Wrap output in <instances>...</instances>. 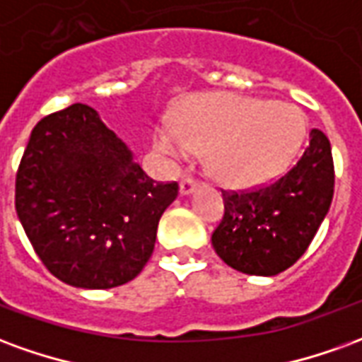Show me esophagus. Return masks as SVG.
I'll return each mask as SVG.
<instances>
[{
	"label": "esophagus",
	"mask_w": 362,
	"mask_h": 362,
	"mask_svg": "<svg viewBox=\"0 0 362 362\" xmlns=\"http://www.w3.org/2000/svg\"><path fill=\"white\" fill-rule=\"evenodd\" d=\"M197 182L194 180V178H184V180L180 182V196H189L194 189H196Z\"/></svg>",
	"instance_id": "esophagus-1"
}]
</instances>
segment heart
Masks as SVG:
<instances>
[{
	"label": "heart",
	"instance_id": "heart-1",
	"mask_svg": "<svg viewBox=\"0 0 362 362\" xmlns=\"http://www.w3.org/2000/svg\"><path fill=\"white\" fill-rule=\"evenodd\" d=\"M306 135L296 106L238 95H197L182 104L176 122L153 129V149L180 163L205 153L213 180L246 189L275 180L295 160Z\"/></svg>",
	"mask_w": 362,
	"mask_h": 362
}]
</instances>
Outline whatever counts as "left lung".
<instances>
[{
    "mask_svg": "<svg viewBox=\"0 0 362 362\" xmlns=\"http://www.w3.org/2000/svg\"><path fill=\"white\" fill-rule=\"evenodd\" d=\"M334 158L324 132L279 180L252 192H223L225 215L211 235L217 256L236 272L272 277L303 256L329 211Z\"/></svg>",
    "mask_w": 362,
    "mask_h": 362,
    "instance_id": "8db88e82",
    "label": "left lung"
}]
</instances>
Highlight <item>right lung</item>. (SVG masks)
Returning a JSON list of instances; mask_svg holds the SVG:
<instances>
[{"label":"right lung","instance_id":"add662e5","mask_svg":"<svg viewBox=\"0 0 362 362\" xmlns=\"http://www.w3.org/2000/svg\"><path fill=\"white\" fill-rule=\"evenodd\" d=\"M178 184H155L87 104L42 118L15 182V207L33 248L59 281L112 288L149 262L160 215Z\"/></svg>","mask_w":362,"mask_h":362}]
</instances>
